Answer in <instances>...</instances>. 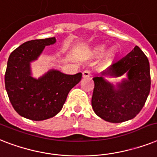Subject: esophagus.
Instances as JSON below:
<instances>
[{
    "label": "esophagus",
    "instance_id": "esophagus-1",
    "mask_svg": "<svg viewBox=\"0 0 157 157\" xmlns=\"http://www.w3.org/2000/svg\"><path fill=\"white\" fill-rule=\"evenodd\" d=\"M91 76V73L88 71H84L82 72V77L83 78H89Z\"/></svg>",
    "mask_w": 157,
    "mask_h": 157
}]
</instances>
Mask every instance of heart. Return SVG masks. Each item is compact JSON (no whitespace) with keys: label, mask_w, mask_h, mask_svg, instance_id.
I'll return each mask as SVG.
<instances>
[{"label":"heart","mask_w":157,"mask_h":157,"mask_svg":"<svg viewBox=\"0 0 157 157\" xmlns=\"http://www.w3.org/2000/svg\"><path fill=\"white\" fill-rule=\"evenodd\" d=\"M105 44H97L96 45L95 47H93L90 51V54L92 57H100V55H102L104 53L105 50ZM115 52H116V48L114 47L109 48V49L105 52L104 54V57L102 59V64L103 65H109V64L113 61V59L114 57V55H115Z\"/></svg>","instance_id":"1"}]
</instances>
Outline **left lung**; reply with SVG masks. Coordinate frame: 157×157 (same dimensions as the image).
I'll list each match as a JSON object with an SVG mask.
<instances>
[{
  "mask_svg": "<svg viewBox=\"0 0 157 157\" xmlns=\"http://www.w3.org/2000/svg\"><path fill=\"white\" fill-rule=\"evenodd\" d=\"M128 76L115 87L105 76ZM91 106L94 112L105 121L120 123L134 118L141 111L151 88L150 66L146 55L138 46L126 57L113 63L93 78Z\"/></svg>",
  "mask_w": 157,
  "mask_h": 157,
  "instance_id": "left-lung-1",
  "label": "left lung"
}]
</instances>
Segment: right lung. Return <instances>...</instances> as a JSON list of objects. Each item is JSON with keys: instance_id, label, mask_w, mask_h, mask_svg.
Instances as JSON below:
<instances>
[{"instance_id": "add662e5", "label": "right lung", "mask_w": 157, "mask_h": 157, "mask_svg": "<svg viewBox=\"0 0 157 157\" xmlns=\"http://www.w3.org/2000/svg\"><path fill=\"white\" fill-rule=\"evenodd\" d=\"M55 43V37L27 41L9 57L6 89L14 110L23 117L43 121L57 115L70 91L82 78V73L66 75L56 70L39 78L31 76V62L38 59L45 46Z\"/></svg>"}]
</instances>
